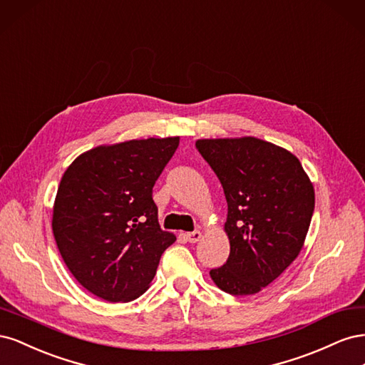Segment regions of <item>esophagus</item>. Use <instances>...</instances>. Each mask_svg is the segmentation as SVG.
<instances>
[{
	"label": "esophagus",
	"instance_id": "1",
	"mask_svg": "<svg viewBox=\"0 0 365 365\" xmlns=\"http://www.w3.org/2000/svg\"><path fill=\"white\" fill-rule=\"evenodd\" d=\"M185 237H187V240L190 242V244H196V242H200V239L202 237V233H201V231L195 230V231H192V233H187Z\"/></svg>",
	"mask_w": 365,
	"mask_h": 365
}]
</instances>
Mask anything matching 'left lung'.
<instances>
[{"label": "left lung", "instance_id": "8db88e82", "mask_svg": "<svg viewBox=\"0 0 365 365\" xmlns=\"http://www.w3.org/2000/svg\"><path fill=\"white\" fill-rule=\"evenodd\" d=\"M225 193L230 256L210 271L217 288L252 295L300 254L315 207L314 185L289 150L254 137L197 140Z\"/></svg>", "mask_w": 365, "mask_h": 365}]
</instances>
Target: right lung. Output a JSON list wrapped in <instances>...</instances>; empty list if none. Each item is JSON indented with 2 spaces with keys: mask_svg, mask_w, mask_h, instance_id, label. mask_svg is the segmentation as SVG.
<instances>
[{
  "mask_svg": "<svg viewBox=\"0 0 365 365\" xmlns=\"http://www.w3.org/2000/svg\"><path fill=\"white\" fill-rule=\"evenodd\" d=\"M180 137L98 146L65 170L53 207L61 256L85 289L111 303L135 300L176 240L158 224L152 189Z\"/></svg>",
  "mask_w": 365,
  "mask_h": 365,
  "instance_id": "right-lung-1",
  "label": "right lung"
}]
</instances>
